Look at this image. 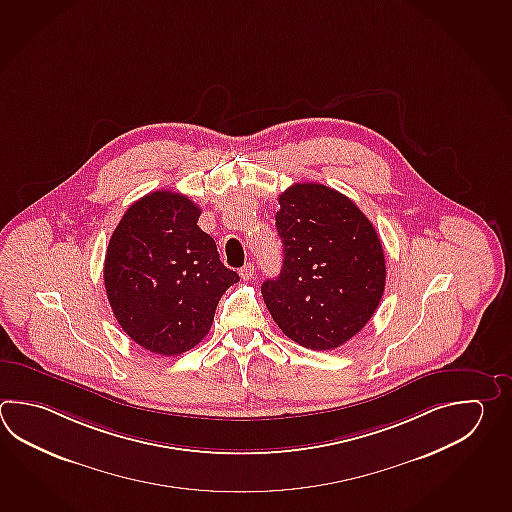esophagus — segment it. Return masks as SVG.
Masks as SVG:
<instances>
[{"label": "esophagus", "instance_id": "esophagus-1", "mask_svg": "<svg viewBox=\"0 0 512 512\" xmlns=\"http://www.w3.org/2000/svg\"><path fill=\"white\" fill-rule=\"evenodd\" d=\"M239 275L242 281H248V279H251V277H253V264H251V262L244 264V266L239 270Z\"/></svg>", "mask_w": 512, "mask_h": 512}]
</instances>
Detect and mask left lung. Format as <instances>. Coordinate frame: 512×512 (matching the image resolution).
<instances>
[{
	"label": "left lung",
	"instance_id": "obj_1",
	"mask_svg": "<svg viewBox=\"0 0 512 512\" xmlns=\"http://www.w3.org/2000/svg\"><path fill=\"white\" fill-rule=\"evenodd\" d=\"M279 204L284 261L277 279L262 282V299L282 334L334 350L361 332L383 297L381 240L352 200L323 184H293Z\"/></svg>",
	"mask_w": 512,
	"mask_h": 512
}]
</instances>
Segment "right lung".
<instances>
[{
	"label": "right lung",
	"instance_id": "right-lung-1",
	"mask_svg": "<svg viewBox=\"0 0 512 512\" xmlns=\"http://www.w3.org/2000/svg\"><path fill=\"white\" fill-rule=\"evenodd\" d=\"M186 195L153 191L131 204L104 262L107 299L136 345L178 355L208 335L222 293L239 275L220 262L215 240L197 226Z\"/></svg>",
	"mask_w": 512,
	"mask_h": 512
}]
</instances>
